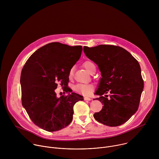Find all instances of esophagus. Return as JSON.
Masks as SVG:
<instances>
[{
    "label": "esophagus",
    "instance_id": "obj_1",
    "mask_svg": "<svg viewBox=\"0 0 159 159\" xmlns=\"http://www.w3.org/2000/svg\"><path fill=\"white\" fill-rule=\"evenodd\" d=\"M84 100H85V101H90V100H91V99L89 98H88V97H84Z\"/></svg>",
    "mask_w": 159,
    "mask_h": 159
}]
</instances>
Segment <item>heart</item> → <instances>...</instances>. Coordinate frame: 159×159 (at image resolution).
<instances>
[{
  "label": "heart",
  "mask_w": 159,
  "mask_h": 159,
  "mask_svg": "<svg viewBox=\"0 0 159 159\" xmlns=\"http://www.w3.org/2000/svg\"><path fill=\"white\" fill-rule=\"evenodd\" d=\"M84 66L85 67V69L87 70V71L88 72H89L90 74H91L93 70L96 69V66L94 65V64L90 61H86L83 64ZM74 74V68H72V69L70 70L69 71V75L70 77H72ZM94 89V87L90 85V84H77L74 87V90L75 91H76L78 93L80 94H82L84 95H89L90 93H92L93 90Z\"/></svg>",
  "instance_id": "obj_1"
}]
</instances>
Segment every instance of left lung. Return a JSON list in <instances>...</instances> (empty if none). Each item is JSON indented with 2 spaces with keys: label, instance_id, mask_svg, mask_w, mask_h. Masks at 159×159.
Here are the masks:
<instances>
[{
  "label": "left lung",
  "instance_id": "8db88e82",
  "mask_svg": "<svg viewBox=\"0 0 159 159\" xmlns=\"http://www.w3.org/2000/svg\"><path fill=\"white\" fill-rule=\"evenodd\" d=\"M84 52L97 64L101 74L95 94L100 96L96 100L104 106L94 118L109 126L123 125L139 108L143 89L139 63L125 49L113 45L84 47ZM107 93L109 98L102 96Z\"/></svg>",
  "mask_w": 159,
  "mask_h": 159
}]
</instances>
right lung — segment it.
Returning <instances> with one entry per match:
<instances>
[{
    "mask_svg": "<svg viewBox=\"0 0 159 159\" xmlns=\"http://www.w3.org/2000/svg\"><path fill=\"white\" fill-rule=\"evenodd\" d=\"M82 46L70 47L58 42L37 50L27 60L20 74L22 104L32 121L47 131H57L72 121L74 106L83 96L75 93L57 98L58 81L65 87L69 71L79 60Z\"/></svg>",
    "mask_w": 159,
    "mask_h": 159,
    "instance_id": "add662e5",
    "label": "right lung"
}]
</instances>
